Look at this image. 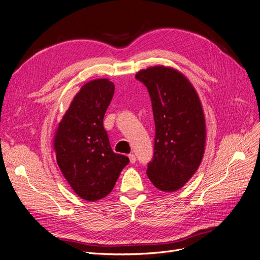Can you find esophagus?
Here are the masks:
<instances>
[{
  "instance_id": "1",
  "label": "esophagus",
  "mask_w": 260,
  "mask_h": 260,
  "mask_svg": "<svg viewBox=\"0 0 260 260\" xmlns=\"http://www.w3.org/2000/svg\"><path fill=\"white\" fill-rule=\"evenodd\" d=\"M128 158H129V161L132 162V164H135V161H136V156L133 154V153H131V154L128 155Z\"/></svg>"
}]
</instances>
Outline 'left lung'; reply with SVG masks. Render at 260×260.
<instances>
[{
	"mask_svg": "<svg viewBox=\"0 0 260 260\" xmlns=\"http://www.w3.org/2000/svg\"><path fill=\"white\" fill-rule=\"evenodd\" d=\"M152 101L155 121L154 156L147 176L156 188L176 191L195 175L206 148V120L190 81L170 66L155 65L136 74Z\"/></svg>",
	"mask_w": 260,
	"mask_h": 260,
	"instance_id": "8db88e82",
	"label": "left lung"
}]
</instances>
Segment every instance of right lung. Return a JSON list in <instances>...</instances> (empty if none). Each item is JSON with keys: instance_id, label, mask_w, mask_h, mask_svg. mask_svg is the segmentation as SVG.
<instances>
[{"instance_id": "right-lung-1", "label": "right lung", "mask_w": 260, "mask_h": 260, "mask_svg": "<svg viewBox=\"0 0 260 260\" xmlns=\"http://www.w3.org/2000/svg\"><path fill=\"white\" fill-rule=\"evenodd\" d=\"M114 84L107 78L83 84L55 129L57 166L77 196L96 201L110 194L129 159L110 147L103 120Z\"/></svg>"}]
</instances>
